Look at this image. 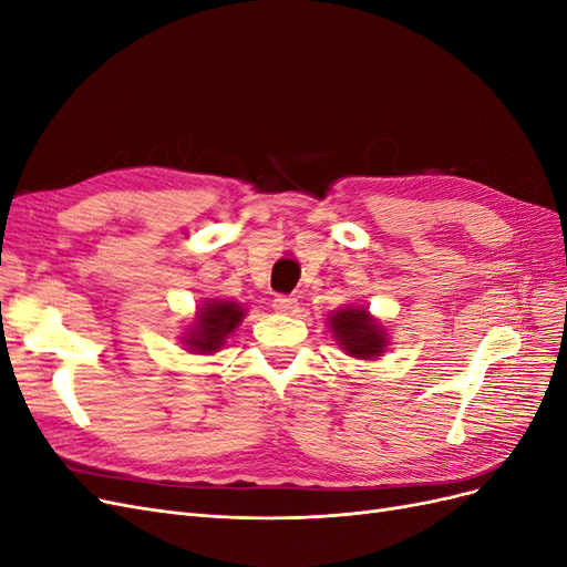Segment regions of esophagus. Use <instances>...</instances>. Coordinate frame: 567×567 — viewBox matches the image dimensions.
<instances>
[{
	"label": "esophagus",
	"mask_w": 567,
	"mask_h": 567,
	"mask_svg": "<svg viewBox=\"0 0 567 567\" xmlns=\"http://www.w3.org/2000/svg\"><path fill=\"white\" fill-rule=\"evenodd\" d=\"M271 307L279 315H296L298 312V300L290 298V296H277V298H274Z\"/></svg>",
	"instance_id": "34e87169"
}]
</instances>
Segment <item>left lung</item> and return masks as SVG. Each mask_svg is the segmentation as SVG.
Returning a JSON list of instances; mask_svg holds the SVG:
<instances>
[{
    "instance_id": "8db88e82",
    "label": "left lung",
    "mask_w": 567,
    "mask_h": 567,
    "mask_svg": "<svg viewBox=\"0 0 567 567\" xmlns=\"http://www.w3.org/2000/svg\"><path fill=\"white\" fill-rule=\"evenodd\" d=\"M329 331L338 348L352 359H379L385 354L390 338L379 317L364 305H342L329 315Z\"/></svg>"
}]
</instances>
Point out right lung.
<instances>
[{"label": "right lung", "mask_w": 567, "mask_h": 567, "mask_svg": "<svg viewBox=\"0 0 567 567\" xmlns=\"http://www.w3.org/2000/svg\"><path fill=\"white\" fill-rule=\"evenodd\" d=\"M246 307L236 300L208 298L196 305L192 321L182 326L179 342L188 354H215L246 319Z\"/></svg>", "instance_id": "1"}]
</instances>
